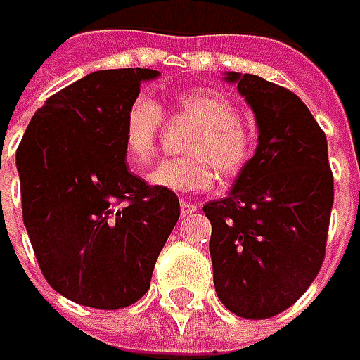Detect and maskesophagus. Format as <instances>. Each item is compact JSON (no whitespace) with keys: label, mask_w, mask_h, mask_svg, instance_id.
Masks as SVG:
<instances>
[{"label":"esophagus","mask_w":360,"mask_h":360,"mask_svg":"<svg viewBox=\"0 0 360 360\" xmlns=\"http://www.w3.org/2000/svg\"><path fill=\"white\" fill-rule=\"evenodd\" d=\"M198 208H200V206H198L196 202H186V200L180 202V212H182V216L192 214V212H196Z\"/></svg>","instance_id":"esophagus-1"}]
</instances>
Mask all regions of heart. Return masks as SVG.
I'll list each match as a JSON object with an SVG mask.
<instances>
[{"label": "heart", "instance_id": "1", "mask_svg": "<svg viewBox=\"0 0 360 360\" xmlns=\"http://www.w3.org/2000/svg\"><path fill=\"white\" fill-rule=\"evenodd\" d=\"M174 114L192 120L198 128L186 144L190 156L168 158L148 174L152 186L172 192H202L214 184L216 167L226 178H234L252 158V134L242 124L240 112L226 96L210 90H188L174 98ZM164 128L162 105L138 94L124 114V152L134 166H146L154 158L160 131Z\"/></svg>", "mask_w": 360, "mask_h": 360}]
</instances>
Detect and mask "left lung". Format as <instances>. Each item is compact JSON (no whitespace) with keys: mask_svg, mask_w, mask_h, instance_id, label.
Listing matches in <instances>:
<instances>
[{"mask_svg":"<svg viewBox=\"0 0 360 360\" xmlns=\"http://www.w3.org/2000/svg\"><path fill=\"white\" fill-rule=\"evenodd\" d=\"M252 108L258 146L226 198L204 204L220 302L242 319L292 307L323 266L335 200L326 136L297 94L229 72Z\"/></svg>","mask_w":360,"mask_h":360,"instance_id":"8db88e82","label":"left lung"}]
</instances>
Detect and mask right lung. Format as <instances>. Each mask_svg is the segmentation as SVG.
Instances as JSON below:
<instances>
[{
  "label": "right lung",
  "instance_id": "add662e5",
  "mask_svg": "<svg viewBox=\"0 0 360 360\" xmlns=\"http://www.w3.org/2000/svg\"><path fill=\"white\" fill-rule=\"evenodd\" d=\"M156 70H100L46 100L15 164L23 224L41 274L77 304L116 311L150 288L160 250L180 218L172 190L126 166L124 114Z\"/></svg>",
  "mask_w": 360,
  "mask_h": 360
}]
</instances>
